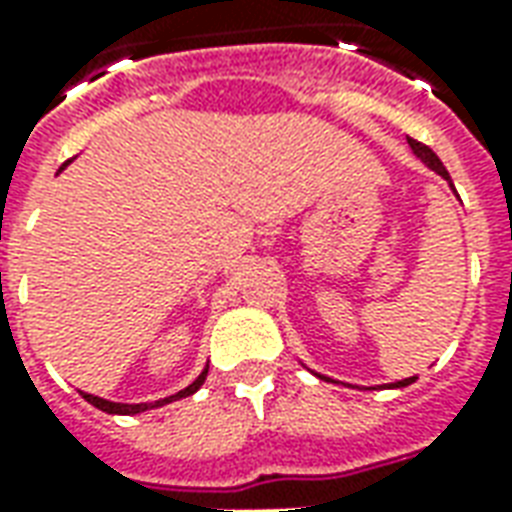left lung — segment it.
I'll use <instances>...</instances> for the list:
<instances>
[{
	"instance_id": "obj_1",
	"label": "left lung",
	"mask_w": 512,
	"mask_h": 512,
	"mask_svg": "<svg viewBox=\"0 0 512 512\" xmlns=\"http://www.w3.org/2000/svg\"><path fill=\"white\" fill-rule=\"evenodd\" d=\"M408 145H411V150H414V153H417V156L422 158V161H425V164H428L433 172H439L441 178L450 180V172L444 169V164L439 161V156H436V153H433L428 145H422V142H417V139H408ZM411 381H414V378H403V381H397V384H389V386H408Z\"/></svg>"
}]
</instances>
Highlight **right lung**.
I'll use <instances>...</instances> for the list:
<instances>
[{
    "label": "right lung",
    "instance_id": "1",
    "mask_svg": "<svg viewBox=\"0 0 512 512\" xmlns=\"http://www.w3.org/2000/svg\"><path fill=\"white\" fill-rule=\"evenodd\" d=\"M205 376H208V367H205L200 376H197V381H194V384H189L186 389H180L178 395L164 397V400H156V403H134V406H131V403H112V400L87 395V392H82V395H84V400H87V403H93L95 408H101V411H106V414H142V411H147V408H158V406H164V403H172V400H178V397L194 395V392H197V389L202 386V381H205Z\"/></svg>",
    "mask_w": 512,
    "mask_h": 512
}]
</instances>
